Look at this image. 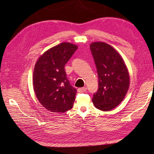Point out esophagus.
<instances>
[{
  "label": "esophagus",
  "instance_id": "34e87169",
  "mask_svg": "<svg viewBox=\"0 0 154 154\" xmlns=\"http://www.w3.org/2000/svg\"><path fill=\"white\" fill-rule=\"evenodd\" d=\"M87 90V87H82V88H79V89H77V91L79 93H84L85 91H86Z\"/></svg>",
  "mask_w": 154,
  "mask_h": 154
}]
</instances>
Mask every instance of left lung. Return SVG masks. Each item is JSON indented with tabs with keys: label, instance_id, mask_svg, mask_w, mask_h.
Wrapping results in <instances>:
<instances>
[{
	"label": "left lung",
	"instance_id": "1",
	"mask_svg": "<svg viewBox=\"0 0 154 154\" xmlns=\"http://www.w3.org/2000/svg\"><path fill=\"white\" fill-rule=\"evenodd\" d=\"M90 49L99 77V89L93 94V103L97 109L109 111L126 96L130 85L128 71L121 55L111 45L93 42Z\"/></svg>",
	"mask_w": 154,
	"mask_h": 154
}]
</instances>
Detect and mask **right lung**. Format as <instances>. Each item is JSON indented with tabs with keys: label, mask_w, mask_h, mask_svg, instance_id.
<instances>
[{
	"label": "right lung",
	"mask_w": 154,
	"mask_h": 154,
	"mask_svg": "<svg viewBox=\"0 0 154 154\" xmlns=\"http://www.w3.org/2000/svg\"><path fill=\"white\" fill-rule=\"evenodd\" d=\"M77 48L61 43L44 52L35 63L32 79L35 96L52 112L63 113L73 107L77 90L71 85L64 67Z\"/></svg>",
	"instance_id": "right-lung-1"
}]
</instances>
